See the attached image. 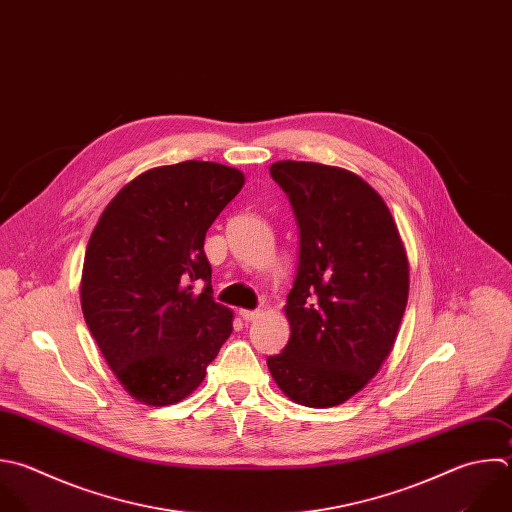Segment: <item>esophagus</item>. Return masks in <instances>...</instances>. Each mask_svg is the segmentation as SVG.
<instances>
[{
    "label": "esophagus",
    "instance_id": "esophagus-1",
    "mask_svg": "<svg viewBox=\"0 0 512 512\" xmlns=\"http://www.w3.org/2000/svg\"><path fill=\"white\" fill-rule=\"evenodd\" d=\"M238 314H240V318H242V320L252 322L254 318H258V314H260V312H258V310H244V308H242Z\"/></svg>",
    "mask_w": 512,
    "mask_h": 512
}]
</instances>
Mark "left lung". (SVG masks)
Wrapping results in <instances>:
<instances>
[{"instance_id": "1", "label": "left lung", "mask_w": 512, "mask_h": 512, "mask_svg": "<svg viewBox=\"0 0 512 512\" xmlns=\"http://www.w3.org/2000/svg\"><path fill=\"white\" fill-rule=\"evenodd\" d=\"M270 176L300 228L290 338L268 356L280 390L298 404L346 402L390 354L408 300V258L380 194L360 176L316 162L282 160Z\"/></svg>"}]
</instances>
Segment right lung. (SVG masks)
Here are the masks:
<instances>
[{
  "label": "right lung",
  "mask_w": 512,
  "mask_h": 512,
  "mask_svg": "<svg viewBox=\"0 0 512 512\" xmlns=\"http://www.w3.org/2000/svg\"><path fill=\"white\" fill-rule=\"evenodd\" d=\"M242 186L240 170L216 162L152 168L116 194L90 236L82 312L116 378L144 404L192 394L232 332V310L212 298L204 238Z\"/></svg>",
  "instance_id": "right-lung-1"
}]
</instances>
